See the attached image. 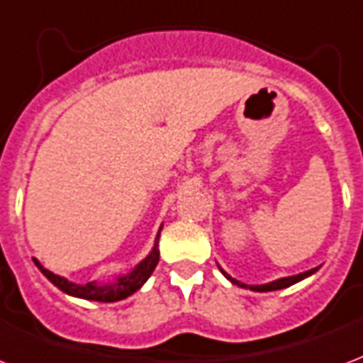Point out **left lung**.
Masks as SVG:
<instances>
[{
    "instance_id": "8db88e82",
    "label": "left lung",
    "mask_w": 363,
    "mask_h": 363,
    "mask_svg": "<svg viewBox=\"0 0 363 363\" xmlns=\"http://www.w3.org/2000/svg\"><path fill=\"white\" fill-rule=\"evenodd\" d=\"M318 268L314 269H308V272H304V274H298V275H291V277H283V279H277V281H272V283H266V285H245V283L237 281V279H233L231 275H228L223 269H220L228 279H230L233 285H239V287H245V289H250V291H258V293H268V291H277V289H285V287H291L293 283L301 281V279H304V277H308V275H312Z\"/></svg>"
}]
</instances>
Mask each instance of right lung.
<instances>
[{
  "label": "right lung",
  "mask_w": 363,
  "mask_h": 363,
  "mask_svg": "<svg viewBox=\"0 0 363 363\" xmlns=\"http://www.w3.org/2000/svg\"><path fill=\"white\" fill-rule=\"evenodd\" d=\"M159 235H157V241H155V247H152L151 255L147 256L145 260L138 266V268L130 272L128 275H122L118 277V281L113 283V285H95V283H86V285H76V283L68 281L61 275L53 274V272H49L42 266V264L38 262L36 258H34V264H36L40 272H42L45 277H48L49 281L53 283L55 287H59L62 293H67V295L72 296H80V298H88V301H97V302H116L122 301V298H126V296L133 295L138 289L143 285V283L151 277L152 269L157 268V264H159Z\"/></svg>",
  "instance_id": "add662e5"
}]
</instances>
